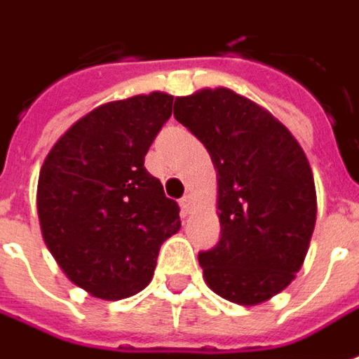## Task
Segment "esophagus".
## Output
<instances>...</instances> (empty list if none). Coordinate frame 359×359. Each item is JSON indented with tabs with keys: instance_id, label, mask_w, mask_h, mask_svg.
I'll return each instance as SVG.
<instances>
[{
	"instance_id": "obj_1",
	"label": "esophagus",
	"mask_w": 359,
	"mask_h": 359,
	"mask_svg": "<svg viewBox=\"0 0 359 359\" xmlns=\"http://www.w3.org/2000/svg\"><path fill=\"white\" fill-rule=\"evenodd\" d=\"M180 208H182V214H190L192 212V196L190 194L180 198Z\"/></svg>"
}]
</instances>
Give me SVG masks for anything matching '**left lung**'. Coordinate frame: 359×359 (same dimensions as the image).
I'll return each instance as SVG.
<instances>
[{
    "mask_svg": "<svg viewBox=\"0 0 359 359\" xmlns=\"http://www.w3.org/2000/svg\"><path fill=\"white\" fill-rule=\"evenodd\" d=\"M175 118L204 144L217 177L222 237L198 255L208 287L258 305L302 270L317 222L307 155L266 109L231 89L177 97Z\"/></svg>",
    "mask_w": 359,
    "mask_h": 359,
    "instance_id": "1",
    "label": "left lung"
}]
</instances>
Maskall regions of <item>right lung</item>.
Returning <instances> with one entry per match:
<instances>
[{"label": "right lung", "instance_id": "add662e5", "mask_svg": "<svg viewBox=\"0 0 359 359\" xmlns=\"http://www.w3.org/2000/svg\"><path fill=\"white\" fill-rule=\"evenodd\" d=\"M172 95L104 102L67 128L40 167L42 239L64 274L93 297L116 302L154 278L163 241L180 229L179 204L144 167Z\"/></svg>", "mask_w": 359, "mask_h": 359}]
</instances>
